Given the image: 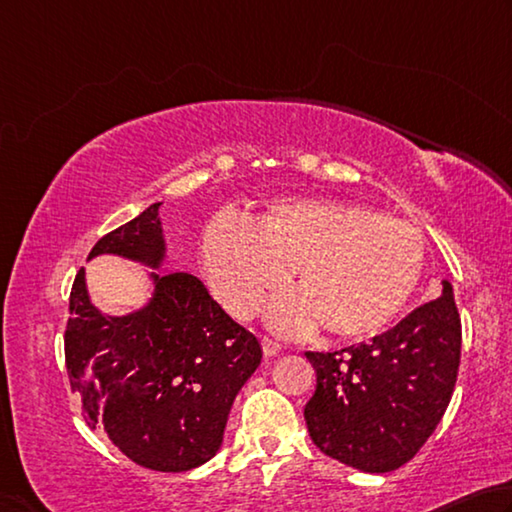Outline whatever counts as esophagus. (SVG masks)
<instances>
[{
  "label": "esophagus",
  "instance_id": "1",
  "mask_svg": "<svg viewBox=\"0 0 512 512\" xmlns=\"http://www.w3.org/2000/svg\"><path fill=\"white\" fill-rule=\"evenodd\" d=\"M261 346H263L265 357H276V355L281 353V346L276 344V342H272V339H267V337L261 339Z\"/></svg>",
  "mask_w": 512,
  "mask_h": 512
}]
</instances>
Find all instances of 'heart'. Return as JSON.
Instances as JSON below:
<instances>
[{"label": "heart", "instance_id": "1", "mask_svg": "<svg viewBox=\"0 0 512 512\" xmlns=\"http://www.w3.org/2000/svg\"><path fill=\"white\" fill-rule=\"evenodd\" d=\"M211 290L233 315L251 317L294 274L299 288L272 299L267 326L303 335L319 321L337 337L378 333L405 308L425 265L411 224L371 206L306 197L279 200L254 227L220 218L202 238Z\"/></svg>", "mask_w": 512, "mask_h": 512}]
</instances>
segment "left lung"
Instances as JSON below:
<instances>
[{
  "label": "left lung",
  "mask_w": 512,
  "mask_h": 512,
  "mask_svg": "<svg viewBox=\"0 0 512 512\" xmlns=\"http://www.w3.org/2000/svg\"><path fill=\"white\" fill-rule=\"evenodd\" d=\"M306 357L317 389L303 416L319 450L362 472L398 470L450 405L461 362L452 283L369 344Z\"/></svg>",
  "instance_id": "8db88e82"
}]
</instances>
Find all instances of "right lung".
Here are the masks:
<instances>
[{
	"mask_svg": "<svg viewBox=\"0 0 512 512\" xmlns=\"http://www.w3.org/2000/svg\"><path fill=\"white\" fill-rule=\"evenodd\" d=\"M159 206L89 251L146 267L150 297L123 315L94 306L80 270L69 299L65 357L89 427H103L130 461L186 472L222 447L233 400L261 366L258 339L186 272H161L168 245Z\"/></svg>",
	"mask_w": 512,
	"mask_h": 512,
	"instance_id": "add662e5",
	"label": "right lung"
}]
</instances>
